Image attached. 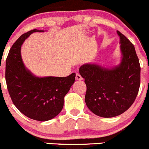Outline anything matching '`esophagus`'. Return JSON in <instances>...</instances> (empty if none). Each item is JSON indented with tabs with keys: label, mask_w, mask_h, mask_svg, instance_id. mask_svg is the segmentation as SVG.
Instances as JSON below:
<instances>
[{
	"label": "esophagus",
	"mask_w": 149,
	"mask_h": 149,
	"mask_svg": "<svg viewBox=\"0 0 149 149\" xmlns=\"http://www.w3.org/2000/svg\"><path fill=\"white\" fill-rule=\"evenodd\" d=\"M76 79L77 80H82L83 78H82V77L80 76V73H77L76 74Z\"/></svg>",
	"instance_id": "34e87169"
}]
</instances>
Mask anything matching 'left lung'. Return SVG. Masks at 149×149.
Masks as SVG:
<instances>
[{
  "instance_id": "1",
  "label": "left lung",
  "mask_w": 149,
  "mask_h": 149,
  "mask_svg": "<svg viewBox=\"0 0 149 149\" xmlns=\"http://www.w3.org/2000/svg\"><path fill=\"white\" fill-rule=\"evenodd\" d=\"M121 61L113 67L86 63L79 69L86 85V104L94 114L113 118L134 102L140 84V65L133 45L120 31Z\"/></svg>"
}]
</instances>
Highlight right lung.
Instances as JSON below:
<instances>
[{
  "label": "right lung",
  "instance_id": "add662e5",
  "mask_svg": "<svg viewBox=\"0 0 149 149\" xmlns=\"http://www.w3.org/2000/svg\"><path fill=\"white\" fill-rule=\"evenodd\" d=\"M22 34L12 45L6 60L7 89L16 107L22 114L38 121H48L61 113L64 97L75 82L76 73L67 77H38L22 62L20 50L24 41L34 32Z\"/></svg>",
  "mask_w": 149,
  "mask_h": 149
}]
</instances>
